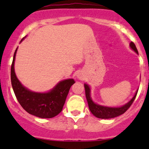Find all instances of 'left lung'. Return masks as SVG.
<instances>
[{"label": "left lung", "mask_w": 149, "mask_h": 149, "mask_svg": "<svg viewBox=\"0 0 149 149\" xmlns=\"http://www.w3.org/2000/svg\"><path fill=\"white\" fill-rule=\"evenodd\" d=\"M130 47L134 52L139 54L137 48L133 42L130 43ZM84 88H85L86 97L87 102H88V108H89L90 111L94 116L98 118H101V119H110V118H116V117L120 116V115L125 113L133 104V101L136 99V95H137L138 90H139L138 89L136 91L133 98L128 102L125 104L124 105L121 107H112L103 106V105L98 104L94 102L91 97V88H90L89 86L86 84H84Z\"/></svg>", "instance_id": "1"}]
</instances>
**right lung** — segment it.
Segmentation results:
<instances>
[{
    "mask_svg": "<svg viewBox=\"0 0 149 149\" xmlns=\"http://www.w3.org/2000/svg\"><path fill=\"white\" fill-rule=\"evenodd\" d=\"M25 37L21 40V42ZM17 49L18 47L13 55L10 69V79L18 102L31 115L40 118H54L62 111L70 86L75 83V81L73 79L61 81L47 92L31 91L22 85L15 73L14 63Z\"/></svg>",
    "mask_w": 149,
    "mask_h": 149,
    "instance_id": "1",
    "label": "right lung"
}]
</instances>
